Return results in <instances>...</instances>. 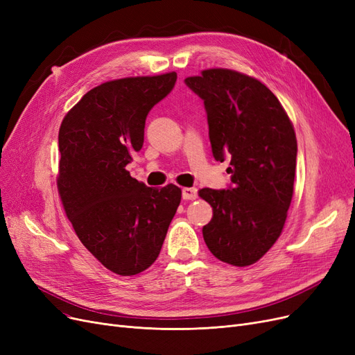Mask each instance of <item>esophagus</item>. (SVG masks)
<instances>
[{
	"instance_id": "34e87169",
	"label": "esophagus",
	"mask_w": 355,
	"mask_h": 355,
	"mask_svg": "<svg viewBox=\"0 0 355 355\" xmlns=\"http://www.w3.org/2000/svg\"><path fill=\"white\" fill-rule=\"evenodd\" d=\"M198 197V192L195 188H183L182 189V198L187 201H192Z\"/></svg>"
}]
</instances>
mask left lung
<instances>
[{
    "mask_svg": "<svg viewBox=\"0 0 355 355\" xmlns=\"http://www.w3.org/2000/svg\"><path fill=\"white\" fill-rule=\"evenodd\" d=\"M185 83L204 101L214 158H230L232 185L198 192L213 207L204 241L220 261L254 264L285 225L297 167L294 126L275 94L243 73L209 69Z\"/></svg>",
    "mask_w": 355,
    "mask_h": 355,
    "instance_id": "8db88e82",
    "label": "left lung"
}]
</instances>
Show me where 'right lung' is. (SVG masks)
Segmentation results:
<instances>
[{"label":"right lung","instance_id":"1","mask_svg":"<svg viewBox=\"0 0 355 355\" xmlns=\"http://www.w3.org/2000/svg\"><path fill=\"white\" fill-rule=\"evenodd\" d=\"M176 79L172 71L101 83L60 126L57 187L64 211L87 250L120 276L157 260L180 204L176 185L150 188L126 170L142 148L146 116Z\"/></svg>","mask_w":355,"mask_h":355}]
</instances>
